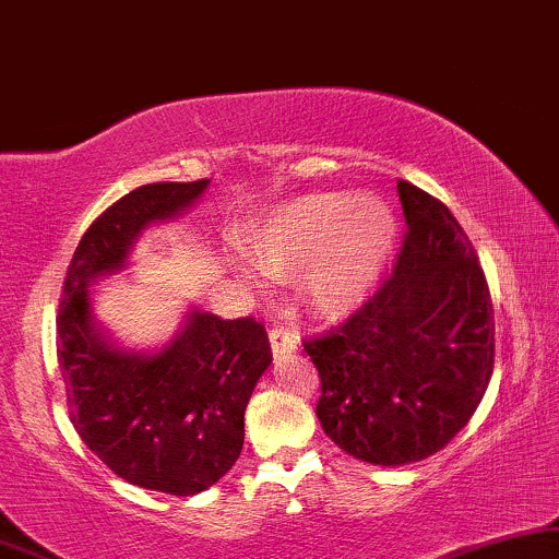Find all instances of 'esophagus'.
Returning a JSON list of instances; mask_svg holds the SVG:
<instances>
[{
  "label": "esophagus",
  "mask_w": 559,
  "mask_h": 559,
  "mask_svg": "<svg viewBox=\"0 0 559 559\" xmlns=\"http://www.w3.org/2000/svg\"><path fill=\"white\" fill-rule=\"evenodd\" d=\"M267 340H271V349H273L275 357L292 355L301 345L299 334H294V332H288V330H281V326H273L271 334H267Z\"/></svg>",
  "instance_id": "obj_1"
}]
</instances>
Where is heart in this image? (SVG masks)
<instances>
[{"instance_id":"obj_1","label":"heart","mask_w":559,"mask_h":559,"mask_svg":"<svg viewBox=\"0 0 559 559\" xmlns=\"http://www.w3.org/2000/svg\"><path fill=\"white\" fill-rule=\"evenodd\" d=\"M396 242V217L376 197L314 191L275 206L250 240V255L273 281L304 275V299L340 319L373 292Z\"/></svg>"}]
</instances>
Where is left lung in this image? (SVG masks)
I'll use <instances>...</instances> for the list:
<instances>
[{"mask_svg":"<svg viewBox=\"0 0 559 559\" xmlns=\"http://www.w3.org/2000/svg\"><path fill=\"white\" fill-rule=\"evenodd\" d=\"M406 240L391 278L340 330L309 340L324 435L362 463L435 455L471 421L493 373V304L448 206L399 181Z\"/></svg>","mask_w":559,"mask_h":559,"instance_id":"8db88e82","label":"left lung"}]
</instances>
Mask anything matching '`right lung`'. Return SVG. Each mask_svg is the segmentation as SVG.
<instances>
[{
    "label": "right lung",
    "mask_w": 559,
    "mask_h": 559,
    "mask_svg": "<svg viewBox=\"0 0 559 559\" xmlns=\"http://www.w3.org/2000/svg\"><path fill=\"white\" fill-rule=\"evenodd\" d=\"M206 189L210 178L147 183L111 204L81 237L58 309L79 437L122 480L170 496L202 493L240 457L245 408L273 360L265 326L189 307L168 342L130 349L96 319L92 288L130 265L145 229L183 217Z\"/></svg>",
    "instance_id": "right-lung-1"
}]
</instances>
